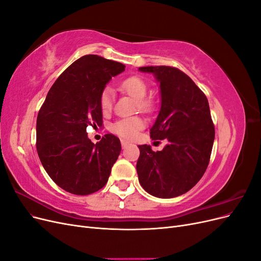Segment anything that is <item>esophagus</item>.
Wrapping results in <instances>:
<instances>
[{
	"label": "esophagus",
	"instance_id": "esophagus-1",
	"mask_svg": "<svg viewBox=\"0 0 261 261\" xmlns=\"http://www.w3.org/2000/svg\"><path fill=\"white\" fill-rule=\"evenodd\" d=\"M121 145H122L123 148H126V147H127V146L129 145V143H128V141H126V140L122 139V140H121Z\"/></svg>",
	"mask_w": 261,
	"mask_h": 261
}]
</instances>
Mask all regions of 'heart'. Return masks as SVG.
Masks as SVG:
<instances>
[{
	"instance_id": "obj_1",
	"label": "heart",
	"mask_w": 261,
	"mask_h": 261,
	"mask_svg": "<svg viewBox=\"0 0 261 261\" xmlns=\"http://www.w3.org/2000/svg\"><path fill=\"white\" fill-rule=\"evenodd\" d=\"M121 88L130 94L132 97L137 99V103L140 110L145 112L152 111L153 103L152 101L146 98L148 93V86L146 82L138 76H130L126 78L121 84ZM114 101V90L112 87L106 86L102 89L99 97V105L101 111L103 113H109L112 110ZM145 127V121L139 116L125 117L114 122L110 129L116 135L124 138H134L140 129Z\"/></svg>"
}]
</instances>
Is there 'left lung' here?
Here are the masks:
<instances>
[{
	"label": "left lung",
	"instance_id": "8db88e82",
	"mask_svg": "<svg viewBox=\"0 0 261 261\" xmlns=\"http://www.w3.org/2000/svg\"><path fill=\"white\" fill-rule=\"evenodd\" d=\"M160 83L161 109L150 137L168 140L161 151L140 145V185L158 198H173L192 189L206 172L215 140L208 99L193 81L173 66L139 67Z\"/></svg>",
	"mask_w": 261,
	"mask_h": 261
}]
</instances>
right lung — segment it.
Wrapping results in <instances>:
<instances>
[{
  "label": "right lung",
  "mask_w": 261,
  "mask_h": 261,
  "mask_svg": "<svg viewBox=\"0 0 261 261\" xmlns=\"http://www.w3.org/2000/svg\"><path fill=\"white\" fill-rule=\"evenodd\" d=\"M125 65L96 54L84 55L63 72L50 88L37 117V151L55 184L74 195L103 187L121 152L112 134L94 145L87 126H102L99 97Z\"/></svg>",
  "instance_id": "1"
}]
</instances>
